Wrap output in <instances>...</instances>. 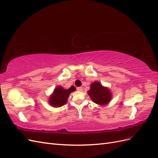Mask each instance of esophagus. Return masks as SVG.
<instances>
[{
	"mask_svg": "<svg viewBox=\"0 0 158 158\" xmlns=\"http://www.w3.org/2000/svg\"><path fill=\"white\" fill-rule=\"evenodd\" d=\"M76 89H77V90L79 91V92H81V91H82V89H83L82 87H78Z\"/></svg>",
	"mask_w": 158,
	"mask_h": 158,
	"instance_id": "34e87169",
	"label": "esophagus"
}]
</instances>
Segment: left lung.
<instances>
[{
	"label": "left lung",
	"mask_w": 158,
	"mask_h": 158,
	"mask_svg": "<svg viewBox=\"0 0 158 158\" xmlns=\"http://www.w3.org/2000/svg\"><path fill=\"white\" fill-rule=\"evenodd\" d=\"M88 94L93 102L100 106L107 105L111 102L113 96L111 89L103 86L97 81L90 84V89L88 91Z\"/></svg>",
	"instance_id": "8db88e82"
}]
</instances>
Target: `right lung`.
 Here are the masks:
<instances>
[{
	"label": "right lung",
	"mask_w": 158,
	"mask_h": 158,
	"mask_svg": "<svg viewBox=\"0 0 158 158\" xmlns=\"http://www.w3.org/2000/svg\"><path fill=\"white\" fill-rule=\"evenodd\" d=\"M76 88L73 85L69 88L64 89L61 85L56 86L49 98V103L53 107H60L67 102L70 93L74 92Z\"/></svg>",
	"instance_id": "obj_1"
}]
</instances>
